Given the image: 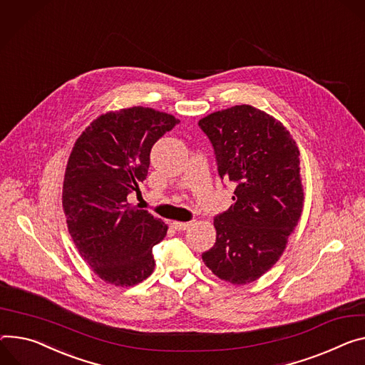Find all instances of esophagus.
I'll list each match as a JSON object with an SVG mask.
<instances>
[{
	"instance_id": "esophagus-1",
	"label": "esophagus",
	"mask_w": 365,
	"mask_h": 365,
	"mask_svg": "<svg viewBox=\"0 0 365 365\" xmlns=\"http://www.w3.org/2000/svg\"><path fill=\"white\" fill-rule=\"evenodd\" d=\"M173 228L178 230V231H183V230H187L190 225H192V221H186V222H182V221H173L172 222Z\"/></svg>"
}]
</instances>
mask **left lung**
Listing matches in <instances>:
<instances>
[{
  "instance_id": "1",
  "label": "left lung",
  "mask_w": 365,
  "mask_h": 365,
  "mask_svg": "<svg viewBox=\"0 0 365 365\" xmlns=\"http://www.w3.org/2000/svg\"><path fill=\"white\" fill-rule=\"evenodd\" d=\"M197 125L212 144L218 176L236 183L235 204L214 218L217 240L202 260L220 279L249 284L277 263L302 217L300 151L281 122L249 105Z\"/></svg>"
}]
</instances>
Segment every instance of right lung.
<instances>
[{"instance_id": "obj_1", "label": "right lung", "mask_w": 365, "mask_h": 365, "mask_svg": "<svg viewBox=\"0 0 365 365\" xmlns=\"http://www.w3.org/2000/svg\"><path fill=\"white\" fill-rule=\"evenodd\" d=\"M178 123L172 115L135 106L98 116L76 141L62 205L81 257L108 284L130 287L154 271L153 246L168 225L126 197L145 180L153 145Z\"/></svg>"}]
</instances>
